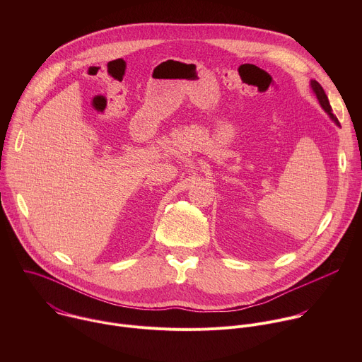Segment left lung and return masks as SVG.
<instances>
[{"instance_id": "8db88e82", "label": "left lung", "mask_w": 362, "mask_h": 362, "mask_svg": "<svg viewBox=\"0 0 362 362\" xmlns=\"http://www.w3.org/2000/svg\"><path fill=\"white\" fill-rule=\"evenodd\" d=\"M311 87H313L314 93H315L317 98L320 100V105L322 106V109H324V110L331 116V119L339 126L337 117L332 115V107H331V105H329V100H328V97H327V94H325V91H324V88H322V86H321L318 81L313 80V81H311Z\"/></svg>"}]
</instances>
